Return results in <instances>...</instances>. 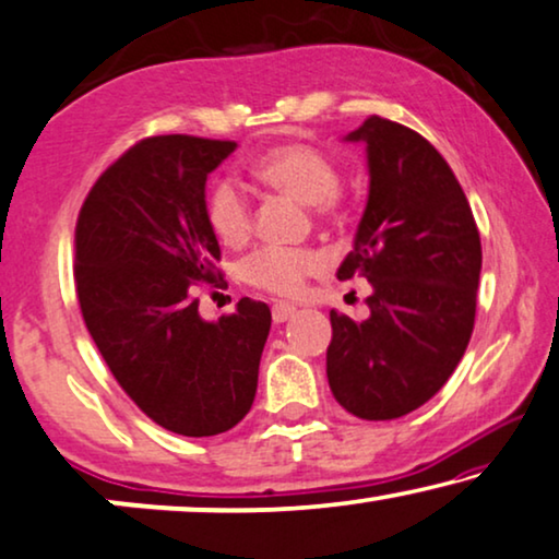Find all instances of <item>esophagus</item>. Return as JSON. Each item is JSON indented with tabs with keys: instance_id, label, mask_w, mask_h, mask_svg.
Masks as SVG:
<instances>
[{
	"instance_id": "1",
	"label": "esophagus",
	"mask_w": 559,
	"mask_h": 559,
	"mask_svg": "<svg viewBox=\"0 0 559 559\" xmlns=\"http://www.w3.org/2000/svg\"><path fill=\"white\" fill-rule=\"evenodd\" d=\"M296 313V306H290V304H276L273 306V321H276V324H283V321H288L290 317H294Z\"/></svg>"
}]
</instances>
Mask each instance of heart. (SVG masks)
I'll use <instances>...</instances> for the list:
<instances>
[{
    "instance_id": "obj_1",
    "label": "heart",
    "mask_w": 559,
    "mask_h": 559,
    "mask_svg": "<svg viewBox=\"0 0 559 559\" xmlns=\"http://www.w3.org/2000/svg\"><path fill=\"white\" fill-rule=\"evenodd\" d=\"M255 177L273 190L288 194L290 200L306 204V207L329 210L334 207L336 192H340V171L334 162L326 159L319 148L306 144L278 146L263 154L255 162ZM207 219L212 233L225 246H242L248 240L250 227V204L246 192L233 179H219L212 187L207 200ZM321 269V255L313 250H294L265 246L258 248L240 261V278L248 286L271 290L276 296L301 294L304 281Z\"/></svg>"
}]
</instances>
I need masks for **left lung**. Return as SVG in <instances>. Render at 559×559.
I'll return each mask as SVG.
<instances>
[{
    "instance_id": "left-lung-1",
    "label": "left lung",
    "mask_w": 559,
    "mask_h": 559,
    "mask_svg": "<svg viewBox=\"0 0 559 559\" xmlns=\"http://www.w3.org/2000/svg\"><path fill=\"white\" fill-rule=\"evenodd\" d=\"M344 141L365 144L369 192L336 278H367L372 294L365 321L329 313L326 377L344 411L392 420L428 403L468 347L481 240L459 179L418 131L369 116Z\"/></svg>"
}]
</instances>
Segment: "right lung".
Here are the masks:
<instances>
[{"label":"right lung","instance_id":"right-lung-1","mask_svg":"<svg viewBox=\"0 0 559 559\" xmlns=\"http://www.w3.org/2000/svg\"><path fill=\"white\" fill-rule=\"evenodd\" d=\"M235 148L182 133L139 141L98 177L75 227L78 301L100 357L156 426L187 438L246 418L271 332L261 301L207 321L194 298L219 273L204 185Z\"/></svg>","mask_w":559,"mask_h":559}]
</instances>
